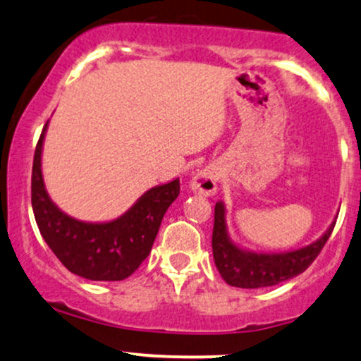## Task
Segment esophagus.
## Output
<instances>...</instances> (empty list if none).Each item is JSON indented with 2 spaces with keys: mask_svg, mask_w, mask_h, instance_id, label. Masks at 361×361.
I'll list each match as a JSON object with an SVG mask.
<instances>
[{
  "mask_svg": "<svg viewBox=\"0 0 361 361\" xmlns=\"http://www.w3.org/2000/svg\"><path fill=\"white\" fill-rule=\"evenodd\" d=\"M216 181H219V173H216L215 168L207 166L200 169L192 178V192L197 195H202V197H212L216 192Z\"/></svg>",
  "mask_w": 361,
  "mask_h": 361,
  "instance_id": "obj_1",
  "label": "esophagus"
}]
</instances>
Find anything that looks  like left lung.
Masks as SVG:
<instances>
[{"label":"left lung","instance_id":"obj_1","mask_svg":"<svg viewBox=\"0 0 361 361\" xmlns=\"http://www.w3.org/2000/svg\"><path fill=\"white\" fill-rule=\"evenodd\" d=\"M225 214L227 212L224 202H216L214 235H212L215 266L227 284L244 289L269 288L305 272L312 260L318 257L336 224L333 222L318 240L302 249L281 252V254H260V252L257 254V252L240 249L230 240Z\"/></svg>","mask_w":361,"mask_h":361}]
</instances>
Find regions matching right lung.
I'll use <instances>...</instances> for the list:
<instances>
[{"instance_id": "add662e5", "label": "right lung", "mask_w": 361, "mask_h": 361, "mask_svg": "<svg viewBox=\"0 0 361 361\" xmlns=\"http://www.w3.org/2000/svg\"><path fill=\"white\" fill-rule=\"evenodd\" d=\"M45 128L32 171V207L42 237L68 271L89 281H123L149 255L168 207L180 195V180L154 186L111 222H82L63 214L47 193L42 175Z\"/></svg>"}]
</instances>
